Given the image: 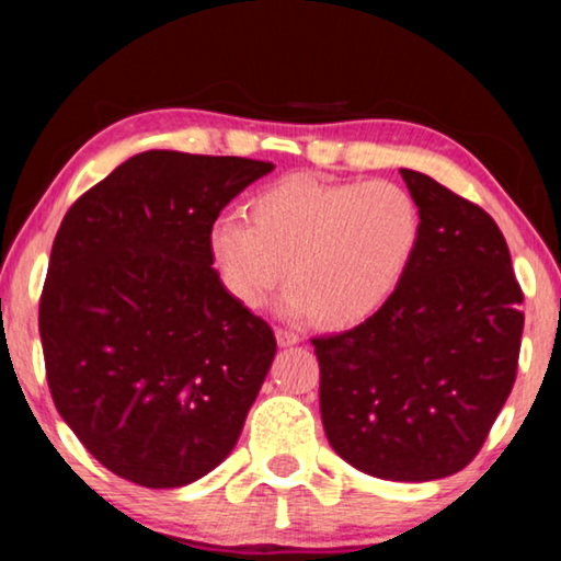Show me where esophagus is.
I'll return each mask as SVG.
<instances>
[{
	"label": "esophagus",
	"instance_id": "obj_1",
	"mask_svg": "<svg viewBox=\"0 0 561 561\" xmlns=\"http://www.w3.org/2000/svg\"><path fill=\"white\" fill-rule=\"evenodd\" d=\"M275 340H278L280 347H290V344L301 342V336L296 332H288V329H278V332H275Z\"/></svg>",
	"mask_w": 561,
	"mask_h": 561
}]
</instances>
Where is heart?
<instances>
[{
	"label": "heart",
	"mask_w": 561,
	"mask_h": 561,
	"mask_svg": "<svg viewBox=\"0 0 561 561\" xmlns=\"http://www.w3.org/2000/svg\"><path fill=\"white\" fill-rule=\"evenodd\" d=\"M250 225L225 214L209 227L221 288L244 309L265 306L288 265L283 313L347 329L403 286L421 244L416 198L393 181L334 183L286 175L250 198Z\"/></svg>",
	"instance_id": "1"
}]
</instances>
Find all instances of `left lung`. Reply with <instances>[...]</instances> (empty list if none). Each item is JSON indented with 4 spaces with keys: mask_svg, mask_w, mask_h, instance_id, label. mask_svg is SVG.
<instances>
[{
    "mask_svg": "<svg viewBox=\"0 0 561 561\" xmlns=\"http://www.w3.org/2000/svg\"><path fill=\"white\" fill-rule=\"evenodd\" d=\"M421 244L398 294L311 340L327 439L373 478L426 482L478 457L511 396L524 311L505 237L478 204L401 168Z\"/></svg>",
    "mask_w": 561,
    "mask_h": 561,
    "instance_id": "obj_1",
    "label": "left lung"
}]
</instances>
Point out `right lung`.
<instances>
[{"instance_id": "1", "label": "right lung", "mask_w": 561, "mask_h": 561, "mask_svg": "<svg viewBox=\"0 0 561 561\" xmlns=\"http://www.w3.org/2000/svg\"><path fill=\"white\" fill-rule=\"evenodd\" d=\"M273 163L148 150L76 198L53 240L41 340L53 403L106 470L181 488L234 449L273 329L221 288L209 227Z\"/></svg>"}]
</instances>
